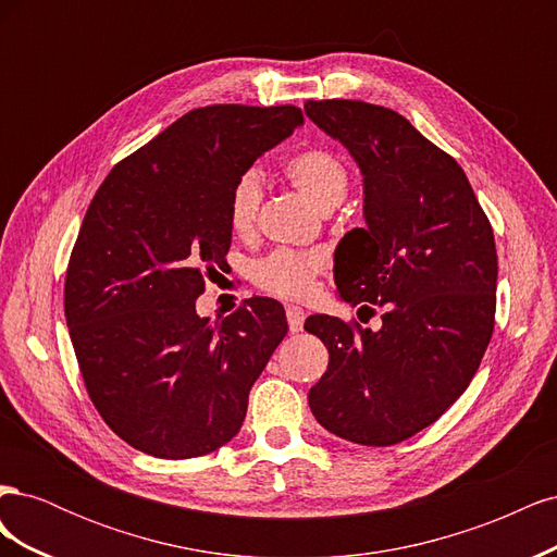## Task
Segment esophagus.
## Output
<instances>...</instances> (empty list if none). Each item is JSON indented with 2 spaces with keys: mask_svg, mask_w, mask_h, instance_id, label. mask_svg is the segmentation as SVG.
Instances as JSON below:
<instances>
[{
  "mask_svg": "<svg viewBox=\"0 0 557 557\" xmlns=\"http://www.w3.org/2000/svg\"><path fill=\"white\" fill-rule=\"evenodd\" d=\"M285 315H288V327H290V332H299L301 327H305V318H307L305 309L288 307V309H285Z\"/></svg>",
  "mask_w": 557,
  "mask_h": 557,
  "instance_id": "obj_1",
  "label": "esophagus"
}]
</instances>
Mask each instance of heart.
I'll return each mask as SVG.
<instances>
[{
    "instance_id": "heart-1",
    "label": "heart",
    "mask_w": 557,
    "mask_h": 557,
    "mask_svg": "<svg viewBox=\"0 0 557 557\" xmlns=\"http://www.w3.org/2000/svg\"><path fill=\"white\" fill-rule=\"evenodd\" d=\"M285 174L323 211L342 205L348 190V172L344 162L327 148H309L285 162ZM262 201V174L256 166L246 170L230 193L227 218L237 234H248L256 225ZM325 267L320 250L278 248L250 267V278L262 290L276 297L301 299L313 290V281Z\"/></svg>"
}]
</instances>
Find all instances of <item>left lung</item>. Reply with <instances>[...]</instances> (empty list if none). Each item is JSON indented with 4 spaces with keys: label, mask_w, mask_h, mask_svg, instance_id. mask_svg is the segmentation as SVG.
Instances as JSON below:
<instances>
[{
    "label": "left lung",
    "mask_w": 557,
    "mask_h": 557,
    "mask_svg": "<svg viewBox=\"0 0 557 557\" xmlns=\"http://www.w3.org/2000/svg\"><path fill=\"white\" fill-rule=\"evenodd\" d=\"M362 174L364 227L342 239L334 283L350 305H387L381 330L309 315L330 350L309 407L332 434L393 446L425 430L474 379L495 327L497 250L476 195L407 117L350 99L305 104Z\"/></svg>",
    "instance_id": "8db88e82"
}]
</instances>
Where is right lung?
<instances>
[{
  "mask_svg": "<svg viewBox=\"0 0 557 557\" xmlns=\"http://www.w3.org/2000/svg\"><path fill=\"white\" fill-rule=\"evenodd\" d=\"M299 125L297 107L195 109L115 164L90 201L66 269V327L99 416L137 450L197 458L244 423L285 311L252 297L211 323L195 299L230 250L234 183Z\"/></svg>",
  "mask_w": 557,
  "mask_h": 557,
  "instance_id": "1",
  "label": "right lung"
}]
</instances>
